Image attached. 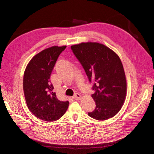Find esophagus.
I'll list each match as a JSON object with an SVG mask.
<instances>
[{
	"label": "esophagus",
	"instance_id": "obj_1",
	"mask_svg": "<svg viewBox=\"0 0 154 154\" xmlns=\"http://www.w3.org/2000/svg\"><path fill=\"white\" fill-rule=\"evenodd\" d=\"M80 98H81V95L80 94H78V93H76V94H74V96H73L74 100H80Z\"/></svg>",
	"mask_w": 154,
	"mask_h": 154
}]
</instances>
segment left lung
<instances>
[{
  "instance_id": "left-lung-1",
  "label": "left lung",
  "mask_w": 154,
  "mask_h": 154,
  "mask_svg": "<svg viewBox=\"0 0 154 154\" xmlns=\"http://www.w3.org/2000/svg\"><path fill=\"white\" fill-rule=\"evenodd\" d=\"M71 48L95 91L92 97L96 108L88 115L100 121L114 117L122 109L127 94V80L118 55L97 42L81 43Z\"/></svg>"
}]
</instances>
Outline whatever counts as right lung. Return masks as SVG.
<instances>
[{"mask_svg": "<svg viewBox=\"0 0 154 154\" xmlns=\"http://www.w3.org/2000/svg\"><path fill=\"white\" fill-rule=\"evenodd\" d=\"M66 46H53L36 54L26 68L23 89L27 107L42 120L54 122L66 112L69 102L60 101L50 76L59 55Z\"/></svg>", "mask_w": 154, "mask_h": 154, "instance_id": "obj_1", "label": "right lung"}]
</instances>
